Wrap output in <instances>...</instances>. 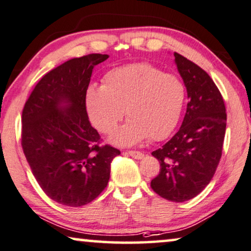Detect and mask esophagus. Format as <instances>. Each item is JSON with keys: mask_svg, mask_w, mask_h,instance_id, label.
<instances>
[{"mask_svg": "<svg viewBox=\"0 0 251 251\" xmlns=\"http://www.w3.org/2000/svg\"><path fill=\"white\" fill-rule=\"evenodd\" d=\"M127 154H129L132 158L134 159H137V160H141L143 159L144 154L142 152H138V151H127Z\"/></svg>", "mask_w": 251, "mask_h": 251, "instance_id": "esophagus-1", "label": "esophagus"}]
</instances>
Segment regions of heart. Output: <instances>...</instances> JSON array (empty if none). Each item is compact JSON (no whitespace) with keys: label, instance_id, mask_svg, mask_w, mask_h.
I'll return each instance as SVG.
<instances>
[{"label":"heart","instance_id":"1","mask_svg":"<svg viewBox=\"0 0 251 251\" xmlns=\"http://www.w3.org/2000/svg\"><path fill=\"white\" fill-rule=\"evenodd\" d=\"M186 101V87L180 77L167 74L148 63H135L110 70L103 85L85 90V110L99 132L111 134L123 119H129L111 142L130 147L148 137L161 141L178 125Z\"/></svg>","mask_w":251,"mask_h":251}]
</instances>
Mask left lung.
I'll use <instances>...</instances> for the list:
<instances>
[{"mask_svg": "<svg viewBox=\"0 0 251 251\" xmlns=\"http://www.w3.org/2000/svg\"><path fill=\"white\" fill-rule=\"evenodd\" d=\"M174 56L189 101L178 132L152 152L161 169L151 187L159 196L180 203L197 196L212 180L222 155L226 113L208 74L184 56Z\"/></svg>", "mask_w": 251, "mask_h": 251, "instance_id": "left-lung-1", "label": "left lung"}]
</instances>
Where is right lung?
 Segmentation results:
<instances>
[{"label": "right lung", "mask_w": 251, "mask_h": 251, "mask_svg": "<svg viewBox=\"0 0 251 251\" xmlns=\"http://www.w3.org/2000/svg\"><path fill=\"white\" fill-rule=\"evenodd\" d=\"M109 55L73 58L44 75L22 111L21 144L37 182L66 206L89 204L106 188L110 163L121 151L99 147L84 95L93 67Z\"/></svg>", "instance_id": "obj_1"}]
</instances>
